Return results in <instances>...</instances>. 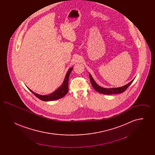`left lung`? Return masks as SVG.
<instances>
[{"mask_svg": "<svg viewBox=\"0 0 155 155\" xmlns=\"http://www.w3.org/2000/svg\"><path fill=\"white\" fill-rule=\"evenodd\" d=\"M89 78H90V80L91 84L93 87V88L96 90L97 92L101 93V94H103L105 95H111V94H120L122 93L123 92H124L127 88L130 85V84L133 82L134 80L131 81L130 82H129L128 84H127V85H125L123 87H118V88H102L100 86H99L95 80H94V78H92V75L89 73Z\"/></svg>", "mask_w": 155, "mask_h": 155, "instance_id": "obj_1", "label": "left lung"}]
</instances>
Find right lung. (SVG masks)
I'll return each mask as SVG.
<instances>
[{
	"mask_svg": "<svg viewBox=\"0 0 155 155\" xmlns=\"http://www.w3.org/2000/svg\"><path fill=\"white\" fill-rule=\"evenodd\" d=\"M73 68H70L67 73L66 77L64 78V81L63 82V84H61V85L59 87V88L57 89L55 91H54L53 92H52V94H49V95H39L38 94H36L35 92H34L32 91H31L30 88V91L32 92V93H33L35 96H37L38 98H39V99L43 101H54V100H57L60 99L61 97H63V96H65L68 92V78H69V76L70 74L71 73V71H72Z\"/></svg>",
	"mask_w": 155,
	"mask_h": 155,
	"instance_id": "obj_1",
	"label": "right lung"
}]
</instances>
